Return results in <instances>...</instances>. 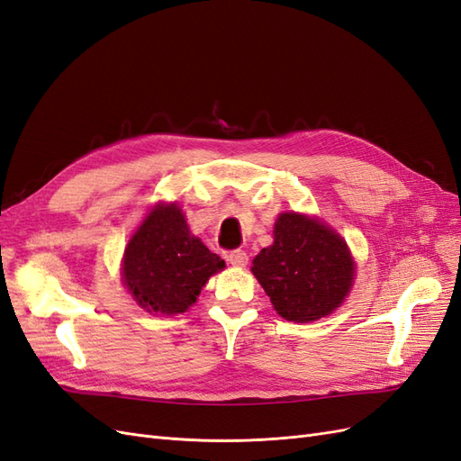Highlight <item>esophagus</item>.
<instances>
[{"label":"esophagus","instance_id":"34e87169","mask_svg":"<svg viewBox=\"0 0 461 461\" xmlns=\"http://www.w3.org/2000/svg\"><path fill=\"white\" fill-rule=\"evenodd\" d=\"M227 261H230L234 267H244V265L248 263V254L244 252V249H232V252L227 254Z\"/></svg>","mask_w":461,"mask_h":461}]
</instances>
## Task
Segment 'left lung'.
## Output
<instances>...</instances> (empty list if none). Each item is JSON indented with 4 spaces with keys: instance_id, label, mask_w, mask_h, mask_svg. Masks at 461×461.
Segmentation results:
<instances>
[{
    "instance_id": "8db88e82",
    "label": "left lung",
    "mask_w": 461,
    "mask_h": 461,
    "mask_svg": "<svg viewBox=\"0 0 461 461\" xmlns=\"http://www.w3.org/2000/svg\"><path fill=\"white\" fill-rule=\"evenodd\" d=\"M273 236L252 271L276 313L305 323L337 310L354 278V261L340 236L298 213L278 215Z\"/></svg>"
}]
</instances>
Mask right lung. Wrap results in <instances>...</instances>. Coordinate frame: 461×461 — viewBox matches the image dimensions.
<instances>
[{
    "label": "right lung",
    "mask_w": 461,
    "mask_h": 461,
    "mask_svg": "<svg viewBox=\"0 0 461 461\" xmlns=\"http://www.w3.org/2000/svg\"><path fill=\"white\" fill-rule=\"evenodd\" d=\"M225 267L192 236L176 203L148 213L124 249L122 276L138 305L156 313H183L196 302L209 276Z\"/></svg>",
    "instance_id": "1"
}]
</instances>
